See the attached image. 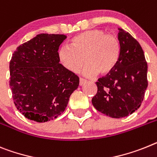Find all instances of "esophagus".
<instances>
[{
    "mask_svg": "<svg viewBox=\"0 0 157 157\" xmlns=\"http://www.w3.org/2000/svg\"><path fill=\"white\" fill-rule=\"evenodd\" d=\"M86 82V80L84 79V78H79V85L80 86H83Z\"/></svg>",
    "mask_w": 157,
    "mask_h": 157,
    "instance_id": "obj_1",
    "label": "esophagus"
}]
</instances>
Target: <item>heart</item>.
<instances>
[{
	"mask_svg": "<svg viewBox=\"0 0 157 157\" xmlns=\"http://www.w3.org/2000/svg\"><path fill=\"white\" fill-rule=\"evenodd\" d=\"M71 46L63 45L57 52L59 62L71 73L82 67L86 76H105L113 71L118 63L121 45L118 39L101 29H92L76 35Z\"/></svg>",
	"mask_w": 157,
	"mask_h": 157,
	"instance_id": "1",
	"label": "heart"
}]
</instances>
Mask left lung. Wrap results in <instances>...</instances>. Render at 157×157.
<instances>
[{
	"label": "left lung",
	"mask_w": 157,
	"mask_h": 157,
	"mask_svg": "<svg viewBox=\"0 0 157 157\" xmlns=\"http://www.w3.org/2000/svg\"><path fill=\"white\" fill-rule=\"evenodd\" d=\"M121 53L113 71L98 78L92 104L98 111L113 118L127 117L140 106L148 86V64L138 41L118 29Z\"/></svg>",
	"instance_id": "1"
}]
</instances>
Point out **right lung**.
Masks as SVG:
<instances>
[{"label": "right lung", "mask_w": 157, "mask_h": 157, "mask_svg": "<svg viewBox=\"0 0 157 157\" xmlns=\"http://www.w3.org/2000/svg\"><path fill=\"white\" fill-rule=\"evenodd\" d=\"M61 34H40L13 52L9 63V85L14 104L29 120L45 122L65 110L79 78L59 63Z\"/></svg>", "instance_id": "1"}]
</instances>
